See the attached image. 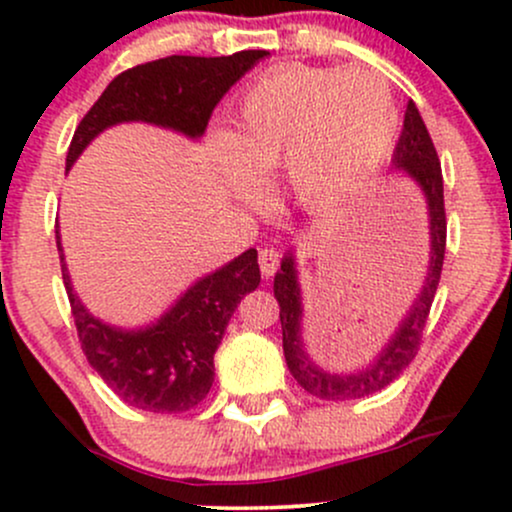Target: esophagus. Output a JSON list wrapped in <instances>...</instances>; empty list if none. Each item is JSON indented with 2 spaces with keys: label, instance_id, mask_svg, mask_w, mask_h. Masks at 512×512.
<instances>
[{
  "label": "esophagus",
  "instance_id": "obj_1",
  "mask_svg": "<svg viewBox=\"0 0 512 512\" xmlns=\"http://www.w3.org/2000/svg\"><path fill=\"white\" fill-rule=\"evenodd\" d=\"M260 269L264 279H272L276 269H279V252L274 248H262L260 250Z\"/></svg>",
  "mask_w": 512,
  "mask_h": 512
}]
</instances>
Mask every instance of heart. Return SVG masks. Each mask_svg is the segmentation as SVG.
Returning a JSON list of instances; mask_svg holds the SVG:
<instances>
[{
  "mask_svg": "<svg viewBox=\"0 0 512 512\" xmlns=\"http://www.w3.org/2000/svg\"><path fill=\"white\" fill-rule=\"evenodd\" d=\"M231 132L214 129L209 149L233 192L252 199L260 175L284 166L293 197L308 209L344 202L390 154L395 93L368 69L281 67L243 91Z\"/></svg>",
  "mask_w": 512,
  "mask_h": 512,
  "instance_id": "1",
  "label": "heart"
}]
</instances>
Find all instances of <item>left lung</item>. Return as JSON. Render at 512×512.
Here are the masks:
<instances>
[{
  "instance_id": "1",
  "label": "left lung",
  "mask_w": 512,
  "mask_h": 512,
  "mask_svg": "<svg viewBox=\"0 0 512 512\" xmlns=\"http://www.w3.org/2000/svg\"><path fill=\"white\" fill-rule=\"evenodd\" d=\"M392 168H395V173H402L404 178L414 182L421 195H424L431 252H428V269L419 296L411 303L407 315L402 317L395 334L387 339L383 351L368 366L358 368L354 373H332V370L322 368L308 351L303 337V293L301 284H298L293 250L286 252L284 260H281V269L274 276V298L279 301L286 366H289L296 383L313 397L344 402V399L373 395V392L390 385L392 380H397L407 370L409 363L414 361L416 351H419L421 334H424L433 296H436L438 289L440 269H443L448 223H445L443 173H440L436 146L431 142V134H428L414 101L407 103L404 129L399 134L395 154H392Z\"/></svg>"
}]
</instances>
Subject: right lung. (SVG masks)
Masks as SVG:
<instances>
[{
    "instance_id": "obj_1",
    "label": "right lung",
    "mask_w": 512,
    "mask_h": 512,
    "mask_svg": "<svg viewBox=\"0 0 512 512\" xmlns=\"http://www.w3.org/2000/svg\"><path fill=\"white\" fill-rule=\"evenodd\" d=\"M267 50H243L228 57L170 55L139 64L110 81L76 127L67 151V170L98 134L120 122H149L199 139L216 103ZM57 250L62 279L93 370L129 407L154 414H180L197 407L214 383V354L240 298L260 286L257 250L250 248L197 279L156 322L122 330L98 320L76 296L60 231Z\"/></svg>"
}]
</instances>
